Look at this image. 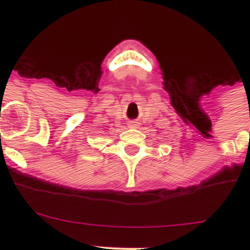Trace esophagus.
Listing matches in <instances>:
<instances>
[{
    "label": "esophagus",
    "mask_w": 250,
    "mask_h": 250,
    "mask_svg": "<svg viewBox=\"0 0 250 250\" xmlns=\"http://www.w3.org/2000/svg\"><path fill=\"white\" fill-rule=\"evenodd\" d=\"M139 125H140V122L139 121H129V122H128V127L129 128H139Z\"/></svg>",
    "instance_id": "esophagus-1"
}]
</instances>
